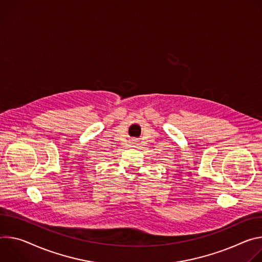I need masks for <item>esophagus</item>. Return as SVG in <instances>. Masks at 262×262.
Wrapping results in <instances>:
<instances>
[{"instance_id": "esophagus-1", "label": "esophagus", "mask_w": 262, "mask_h": 262, "mask_svg": "<svg viewBox=\"0 0 262 262\" xmlns=\"http://www.w3.org/2000/svg\"><path fill=\"white\" fill-rule=\"evenodd\" d=\"M131 143H133V144H138V139L132 138V139H131Z\"/></svg>"}]
</instances>
